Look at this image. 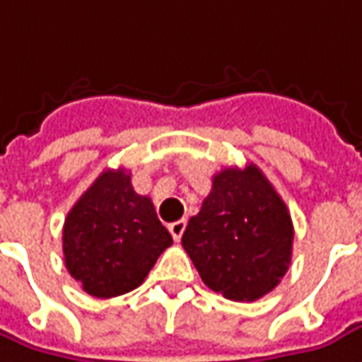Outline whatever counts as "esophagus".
I'll return each instance as SVG.
<instances>
[{
  "label": "esophagus",
  "instance_id": "esophagus-1",
  "mask_svg": "<svg viewBox=\"0 0 362 362\" xmlns=\"http://www.w3.org/2000/svg\"><path fill=\"white\" fill-rule=\"evenodd\" d=\"M168 230H170L174 242H180L182 233H184V230H186V222H184V220H178V222L170 223V226H168Z\"/></svg>",
  "mask_w": 362,
  "mask_h": 362
}]
</instances>
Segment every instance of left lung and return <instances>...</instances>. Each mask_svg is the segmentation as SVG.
Segmentation results:
<instances>
[{"mask_svg": "<svg viewBox=\"0 0 362 362\" xmlns=\"http://www.w3.org/2000/svg\"><path fill=\"white\" fill-rule=\"evenodd\" d=\"M182 245L212 291L232 301H255L289 269L293 223L255 164L223 168L186 226Z\"/></svg>", "mask_w": 362, "mask_h": 362, "instance_id": "1", "label": "left lung"}]
</instances>
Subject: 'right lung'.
Instances as JSON below:
<instances>
[{
  "label": "right lung",
  "mask_w": 362,
  "mask_h": 362,
  "mask_svg": "<svg viewBox=\"0 0 362 362\" xmlns=\"http://www.w3.org/2000/svg\"><path fill=\"white\" fill-rule=\"evenodd\" d=\"M172 235L148 196H140L124 168L105 170L71 208L63 226L65 265L93 297L136 289Z\"/></svg>",
  "instance_id": "1"
}]
</instances>
